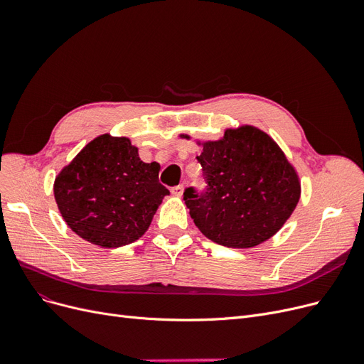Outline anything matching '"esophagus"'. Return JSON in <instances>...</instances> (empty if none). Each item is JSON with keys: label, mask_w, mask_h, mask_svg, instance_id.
I'll return each instance as SVG.
<instances>
[{"label": "esophagus", "mask_w": 364, "mask_h": 364, "mask_svg": "<svg viewBox=\"0 0 364 364\" xmlns=\"http://www.w3.org/2000/svg\"><path fill=\"white\" fill-rule=\"evenodd\" d=\"M171 192H172V195L181 196V195H183V192H184V186H183V184H178V186H176V187H172V188H171Z\"/></svg>", "instance_id": "34e87169"}]
</instances>
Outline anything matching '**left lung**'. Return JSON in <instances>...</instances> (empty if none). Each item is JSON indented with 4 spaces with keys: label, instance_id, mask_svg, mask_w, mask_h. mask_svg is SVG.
Here are the masks:
<instances>
[{
    "label": "left lung",
    "instance_id": "left-lung-1",
    "mask_svg": "<svg viewBox=\"0 0 364 364\" xmlns=\"http://www.w3.org/2000/svg\"><path fill=\"white\" fill-rule=\"evenodd\" d=\"M205 188L186 187L184 200L198 229L230 248L269 240L294 211L300 184L275 141L252 126L228 129L196 156Z\"/></svg>",
    "mask_w": 364,
    "mask_h": 364
}]
</instances>
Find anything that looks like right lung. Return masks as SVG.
Listing matches in <instances>:
<instances>
[{
  "instance_id": "obj_1",
  "label": "right lung",
  "mask_w": 364,
  "mask_h": 364,
  "mask_svg": "<svg viewBox=\"0 0 364 364\" xmlns=\"http://www.w3.org/2000/svg\"><path fill=\"white\" fill-rule=\"evenodd\" d=\"M159 164L139 159L128 138H95L59 172L53 192L67 225L105 248L128 245L149 229L169 191Z\"/></svg>"
}]
</instances>
